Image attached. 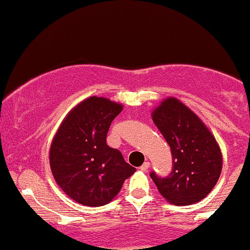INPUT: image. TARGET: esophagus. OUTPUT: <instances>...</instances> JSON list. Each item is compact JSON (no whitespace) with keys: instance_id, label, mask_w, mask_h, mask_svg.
<instances>
[{"instance_id":"1","label":"esophagus","mask_w":250,"mask_h":250,"mask_svg":"<svg viewBox=\"0 0 250 250\" xmlns=\"http://www.w3.org/2000/svg\"><path fill=\"white\" fill-rule=\"evenodd\" d=\"M140 169L141 170H142V171H148V169H149V163H148V162H145V163H143V165H142V167H140Z\"/></svg>"}]
</instances>
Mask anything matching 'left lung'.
Wrapping results in <instances>:
<instances>
[{"label":"left lung","instance_id":"left-lung-1","mask_svg":"<svg viewBox=\"0 0 250 250\" xmlns=\"http://www.w3.org/2000/svg\"><path fill=\"white\" fill-rule=\"evenodd\" d=\"M152 119L171 148L172 171L167 177L150 174L159 193L174 206H189L206 198L219 180L222 153L201 118L175 97L152 112Z\"/></svg>","mask_w":250,"mask_h":250}]
</instances>
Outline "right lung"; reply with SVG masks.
<instances>
[{
    "instance_id": "add662e5",
    "label": "right lung",
    "mask_w": 250,
    "mask_h": 250,
    "mask_svg": "<svg viewBox=\"0 0 250 250\" xmlns=\"http://www.w3.org/2000/svg\"><path fill=\"white\" fill-rule=\"evenodd\" d=\"M123 108L122 103L91 96L66 114L52 140V175L62 191L76 203L105 206L136 171L105 140L110 124Z\"/></svg>"
}]
</instances>
